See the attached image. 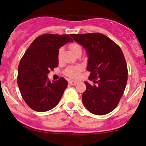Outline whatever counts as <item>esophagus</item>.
Segmentation results:
<instances>
[{
	"label": "esophagus",
	"instance_id": "esophagus-1",
	"mask_svg": "<svg viewBox=\"0 0 146 146\" xmlns=\"http://www.w3.org/2000/svg\"><path fill=\"white\" fill-rule=\"evenodd\" d=\"M68 83H69V84L70 85H76L78 84V81H73V80H70V81H68Z\"/></svg>",
	"mask_w": 146,
	"mask_h": 146
}]
</instances>
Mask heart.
<instances>
[{
    "mask_svg": "<svg viewBox=\"0 0 146 146\" xmlns=\"http://www.w3.org/2000/svg\"><path fill=\"white\" fill-rule=\"evenodd\" d=\"M69 48H70V51L73 52V54L76 53L78 51L81 50V47L79 44H78L77 43H72L69 45ZM61 52V50H60V53ZM82 70V68L81 66H71L65 70V74L67 76L70 77V78H77L78 76H79L80 73Z\"/></svg>",
    "mask_w": 146,
    "mask_h": 146,
    "instance_id": "obj_1",
    "label": "heart"
}]
</instances>
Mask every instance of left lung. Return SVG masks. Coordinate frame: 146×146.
Instances as JSON below:
<instances>
[{"label": "left lung", "instance_id": "obj_1", "mask_svg": "<svg viewBox=\"0 0 146 146\" xmlns=\"http://www.w3.org/2000/svg\"><path fill=\"white\" fill-rule=\"evenodd\" d=\"M82 46L88 56L86 70L89 80L85 81L86 91L82 94L84 106L92 113L102 115L109 113L119 103L127 82V66L121 49L111 39L101 33L71 34Z\"/></svg>", "mask_w": 146, "mask_h": 146}]
</instances>
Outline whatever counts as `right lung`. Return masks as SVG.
<instances>
[{
    "label": "right lung",
    "mask_w": 146,
    "mask_h": 146,
    "mask_svg": "<svg viewBox=\"0 0 146 146\" xmlns=\"http://www.w3.org/2000/svg\"><path fill=\"white\" fill-rule=\"evenodd\" d=\"M68 42H73L69 35H40L33 41L19 62L18 86L25 102L34 111L45 112L54 108L67 88L65 78L50 81L48 74L58 66L59 49Z\"/></svg>",
    "instance_id": "right-lung-1"
}]
</instances>
